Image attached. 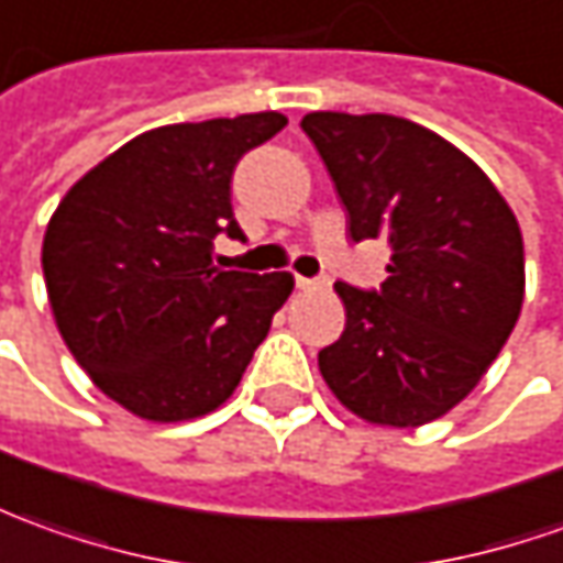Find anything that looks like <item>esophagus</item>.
<instances>
[{"label":"esophagus","instance_id":"obj_1","mask_svg":"<svg viewBox=\"0 0 563 563\" xmlns=\"http://www.w3.org/2000/svg\"><path fill=\"white\" fill-rule=\"evenodd\" d=\"M296 286L298 289H317L320 280H311V277H296Z\"/></svg>","mask_w":563,"mask_h":563}]
</instances>
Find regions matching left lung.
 Returning <instances> with one entry per match:
<instances>
[{
    "mask_svg": "<svg viewBox=\"0 0 563 563\" xmlns=\"http://www.w3.org/2000/svg\"><path fill=\"white\" fill-rule=\"evenodd\" d=\"M351 240L391 246L378 289L335 283L345 332L317 354L366 422L426 426L468 397L518 323L523 240L503 194L441 135L388 113H308Z\"/></svg>",
    "mask_w": 563,
    "mask_h": 563,
    "instance_id": "obj_1",
    "label": "left lung"
}]
</instances>
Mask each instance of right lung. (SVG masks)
<instances>
[{
	"mask_svg": "<svg viewBox=\"0 0 563 563\" xmlns=\"http://www.w3.org/2000/svg\"><path fill=\"white\" fill-rule=\"evenodd\" d=\"M283 113L178 122L132 137L67 190L42 240L55 323L120 407L185 422L221 407L265 342L292 274L221 271L218 233L243 236L231 178Z\"/></svg>",
	"mask_w": 563,
	"mask_h": 563,
	"instance_id": "1",
	"label": "right lung"
}]
</instances>
